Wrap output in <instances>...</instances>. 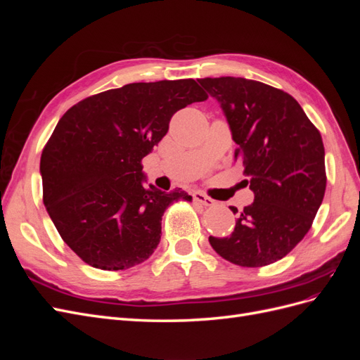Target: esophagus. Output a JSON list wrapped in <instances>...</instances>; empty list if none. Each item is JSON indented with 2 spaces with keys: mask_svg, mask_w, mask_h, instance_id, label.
<instances>
[{
  "mask_svg": "<svg viewBox=\"0 0 360 360\" xmlns=\"http://www.w3.org/2000/svg\"><path fill=\"white\" fill-rule=\"evenodd\" d=\"M192 197H193L195 201L202 204V205H205V207H212V205L216 204L214 200H212L210 197H207L205 193H202V192H200V191H195V192L192 193Z\"/></svg>",
  "mask_w": 360,
  "mask_h": 360,
  "instance_id": "obj_1",
  "label": "esophagus"
}]
</instances>
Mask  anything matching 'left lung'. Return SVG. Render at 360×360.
<instances>
[{
  "mask_svg": "<svg viewBox=\"0 0 360 360\" xmlns=\"http://www.w3.org/2000/svg\"><path fill=\"white\" fill-rule=\"evenodd\" d=\"M198 82L221 103L237 144L234 158L242 159L245 183L255 195L238 213L233 234L210 236L209 242L237 266L275 263L307 236L323 202L321 135L297 101L275 86L233 76Z\"/></svg>",
  "mask_w": 360,
  "mask_h": 360,
  "instance_id": "left-lung-1",
  "label": "left lung"
}]
</instances>
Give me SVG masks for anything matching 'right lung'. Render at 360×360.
<instances>
[{
    "label": "right lung",
    "mask_w": 360,
    "mask_h": 360,
    "mask_svg": "<svg viewBox=\"0 0 360 360\" xmlns=\"http://www.w3.org/2000/svg\"><path fill=\"white\" fill-rule=\"evenodd\" d=\"M207 97L193 79L135 82L86 97L60 118L40 158L43 204L84 263L126 270L155 252L163 213L192 197L146 188L143 159L174 114Z\"/></svg>",
    "instance_id": "add662e5"
}]
</instances>
